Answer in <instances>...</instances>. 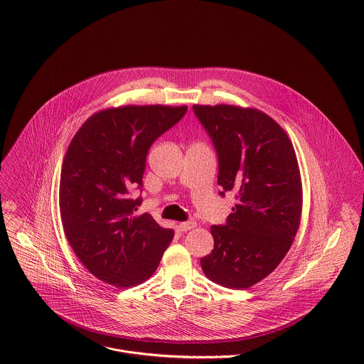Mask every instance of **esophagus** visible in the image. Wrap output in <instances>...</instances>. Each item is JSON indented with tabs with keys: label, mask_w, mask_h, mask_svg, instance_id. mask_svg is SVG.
I'll return each instance as SVG.
<instances>
[{
	"label": "esophagus",
	"mask_w": 364,
	"mask_h": 364,
	"mask_svg": "<svg viewBox=\"0 0 364 364\" xmlns=\"http://www.w3.org/2000/svg\"><path fill=\"white\" fill-rule=\"evenodd\" d=\"M178 227H179V230H181V231L186 232V231H189V230H192V228H195V227H196V221H193V220H191V221H185V223H181Z\"/></svg>",
	"instance_id": "obj_1"
}]
</instances>
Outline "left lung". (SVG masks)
Segmentation results:
<instances>
[{
  "instance_id": "8db88e82",
  "label": "left lung",
  "mask_w": 364,
  "mask_h": 364,
  "mask_svg": "<svg viewBox=\"0 0 364 364\" xmlns=\"http://www.w3.org/2000/svg\"><path fill=\"white\" fill-rule=\"evenodd\" d=\"M218 158L220 196L235 205L224 225H211L214 250L200 259L208 279L248 289L290 250L301 215L297 156L284 130L257 109L193 105Z\"/></svg>"
}]
</instances>
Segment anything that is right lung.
I'll return each mask as SVG.
<instances>
[{
    "instance_id": "add662e5",
    "label": "right lung",
    "mask_w": 364,
    "mask_h": 364,
    "mask_svg": "<svg viewBox=\"0 0 364 364\" xmlns=\"http://www.w3.org/2000/svg\"><path fill=\"white\" fill-rule=\"evenodd\" d=\"M186 106H122L92 114L65 153L60 214L78 259L100 280L132 287L154 273L173 238L144 213L141 198L150 147L186 113Z\"/></svg>"
}]
</instances>
